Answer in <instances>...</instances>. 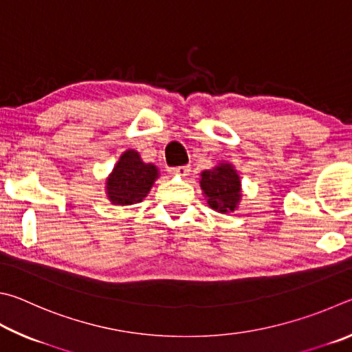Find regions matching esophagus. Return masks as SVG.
<instances>
[{"instance_id": "obj_1", "label": "esophagus", "mask_w": 352, "mask_h": 352, "mask_svg": "<svg viewBox=\"0 0 352 352\" xmlns=\"http://www.w3.org/2000/svg\"><path fill=\"white\" fill-rule=\"evenodd\" d=\"M173 175H179V176H187L190 173V166L188 165H181V166H175V168H171Z\"/></svg>"}]
</instances>
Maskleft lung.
Segmentation results:
<instances>
[{
  "instance_id": "left-lung-1",
  "label": "left lung",
  "mask_w": 352,
  "mask_h": 352,
  "mask_svg": "<svg viewBox=\"0 0 352 352\" xmlns=\"http://www.w3.org/2000/svg\"><path fill=\"white\" fill-rule=\"evenodd\" d=\"M201 188L213 210L233 212L241 198V182L230 164H221L213 170L202 171Z\"/></svg>"
}]
</instances>
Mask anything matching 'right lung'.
Instances as JSON below:
<instances>
[{
    "mask_svg": "<svg viewBox=\"0 0 352 352\" xmlns=\"http://www.w3.org/2000/svg\"><path fill=\"white\" fill-rule=\"evenodd\" d=\"M157 168L144 164L138 151L128 150L120 156L107 181L108 198L117 206L138 204L150 192Z\"/></svg>",
    "mask_w": 352,
    "mask_h": 352,
    "instance_id": "obj_1",
    "label": "right lung"
}]
</instances>
